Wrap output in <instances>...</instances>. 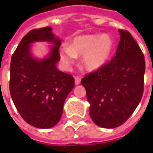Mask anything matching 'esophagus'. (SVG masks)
<instances>
[{
    "label": "esophagus",
    "instance_id": "1",
    "mask_svg": "<svg viewBox=\"0 0 153 153\" xmlns=\"http://www.w3.org/2000/svg\"><path fill=\"white\" fill-rule=\"evenodd\" d=\"M80 81H81V79H80L79 77H74V83H75L76 85H79V84Z\"/></svg>",
    "mask_w": 153,
    "mask_h": 153
}]
</instances>
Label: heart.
<instances>
[{"instance_id": "obj_1", "label": "heart", "mask_w": 153, "mask_h": 153, "mask_svg": "<svg viewBox=\"0 0 153 153\" xmlns=\"http://www.w3.org/2000/svg\"><path fill=\"white\" fill-rule=\"evenodd\" d=\"M113 47L114 42L109 35L79 36L72 41L70 47L60 49V62L65 70H70L77 56L82 55L81 62L87 70H99L108 60Z\"/></svg>"}]
</instances>
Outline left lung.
<instances>
[{"instance_id": "obj_1", "label": "left lung", "mask_w": 153, "mask_h": 153, "mask_svg": "<svg viewBox=\"0 0 153 153\" xmlns=\"http://www.w3.org/2000/svg\"><path fill=\"white\" fill-rule=\"evenodd\" d=\"M120 40L115 57L82 79L89 114L97 126L123 125L134 111L143 93L144 56L128 31L119 29Z\"/></svg>"}]
</instances>
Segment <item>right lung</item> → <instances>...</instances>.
<instances>
[{
    "label": "right lung",
    "mask_w": 153,
    "mask_h": 153,
    "mask_svg": "<svg viewBox=\"0 0 153 153\" xmlns=\"http://www.w3.org/2000/svg\"><path fill=\"white\" fill-rule=\"evenodd\" d=\"M53 44L47 57L39 59L31 53V44ZM61 41L51 27L33 29L22 38L12 55L10 92L22 118L39 128H49L59 122L68 94L74 86L72 75L57 69Z\"/></svg>",
    "instance_id": "right-lung-1"
}]
</instances>
